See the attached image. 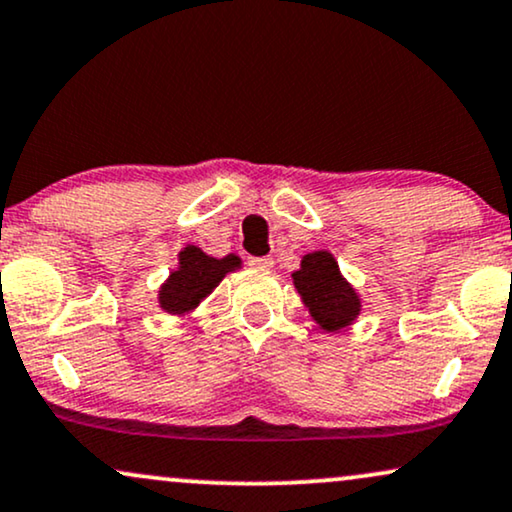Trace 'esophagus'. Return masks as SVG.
Here are the masks:
<instances>
[{
	"instance_id": "34e87169",
	"label": "esophagus",
	"mask_w": 512,
	"mask_h": 512,
	"mask_svg": "<svg viewBox=\"0 0 512 512\" xmlns=\"http://www.w3.org/2000/svg\"><path fill=\"white\" fill-rule=\"evenodd\" d=\"M250 267L271 269V267H274V260H271V257H250Z\"/></svg>"
}]
</instances>
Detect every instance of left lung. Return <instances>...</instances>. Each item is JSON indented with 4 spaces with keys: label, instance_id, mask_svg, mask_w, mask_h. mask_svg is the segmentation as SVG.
<instances>
[{
    "label": "left lung",
    "instance_id": "left-lung-1",
    "mask_svg": "<svg viewBox=\"0 0 512 512\" xmlns=\"http://www.w3.org/2000/svg\"><path fill=\"white\" fill-rule=\"evenodd\" d=\"M293 281L309 312L326 331H338L357 319L359 297L340 276L331 252L321 250L304 257L300 271L293 274Z\"/></svg>",
    "mask_w": 512,
    "mask_h": 512
}]
</instances>
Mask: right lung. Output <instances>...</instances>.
<instances>
[{
    "label": "right lung",
    "mask_w": 512,
    "mask_h": 512,
    "mask_svg": "<svg viewBox=\"0 0 512 512\" xmlns=\"http://www.w3.org/2000/svg\"><path fill=\"white\" fill-rule=\"evenodd\" d=\"M238 264L241 262L234 255L215 260L196 245H189L179 252V271H174L160 290V304L170 314L189 312L205 295L212 293L226 271L236 269Z\"/></svg>",
    "instance_id": "1"
}]
</instances>
